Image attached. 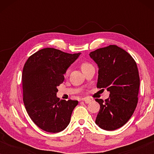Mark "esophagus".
I'll list each match as a JSON object with an SVG mask.
<instances>
[{
    "label": "esophagus",
    "mask_w": 154,
    "mask_h": 154,
    "mask_svg": "<svg viewBox=\"0 0 154 154\" xmlns=\"http://www.w3.org/2000/svg\"><path fill=\"white\" fill-rule=\"evenodd\" d=\"M82 100L84 101L85 103H87V104H89V103H90V102H91L92 100L91 99L88 98V97H85V98H83L82 99Z\"/></svg>",
    "instance_id": "1"
}]
</instances>
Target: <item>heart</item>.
Listing matches in <instances>:
<instances>
[{"instance_id":"1","label":"heart","mask_w":154,"mask_h":154,"mask_svg":"<svg viewBox=\"0 0 154 154\" xmlns=\"http://www.w3.org/2000/svg\"><path fill=\"white\" fill-rule=\"evenodd\" d=\"M92 66V64H90V63H88V62H82V64H81V70L82 71H83V70H85V69H87L88 67H89V66ZM68 73H69V71H67L66 72V75H68Z\"/></svg>"}]
</instances>
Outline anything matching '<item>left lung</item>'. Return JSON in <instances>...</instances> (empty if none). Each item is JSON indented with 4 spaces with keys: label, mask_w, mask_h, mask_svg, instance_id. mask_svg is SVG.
I'll use <instances>...</instances> for the list:
<instances>
[{
    "label": "left lung",
    "mask_w": 154,
    "mask_h": 154,
    "mask_svg": "<svg viewBox=\"0 0 154 154\" xmlns=\"http://www.w3.org/2000/svg\"><path fill=\"white\" fill-rule=\"evenodd\" d=\"M90 56L99 66L97 88L110 92L104 102L95 100L100 104L95 123L104 130H116L129 121L137 105V66L128 52L115 45L94 50Z\"/></svg>",
    "instance_id": "1"
}]
</instances>
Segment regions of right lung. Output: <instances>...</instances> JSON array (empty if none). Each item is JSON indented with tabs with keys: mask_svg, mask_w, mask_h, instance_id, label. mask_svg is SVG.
I'll use <instances>...</instances> for the list:
<instances>
[{
	"mask_svg": "<svg viewBox=\"0 0 154 154\" xmlns=\"http://www.w3.org/2000/svg\"><path fill=\"white\" fill-rule=\"evenodd\" d=\"M81 53L69 54L52 48H43L29 57L23 68V102L29 117L48 132L62 131L70 123L77 100L57 97V87Z\"/></svg>",
	"mask_w": 154,
	"mask_h": 154,
	"instance_id": "add662e5",
	"label": "right lung"
}]
</instances>
